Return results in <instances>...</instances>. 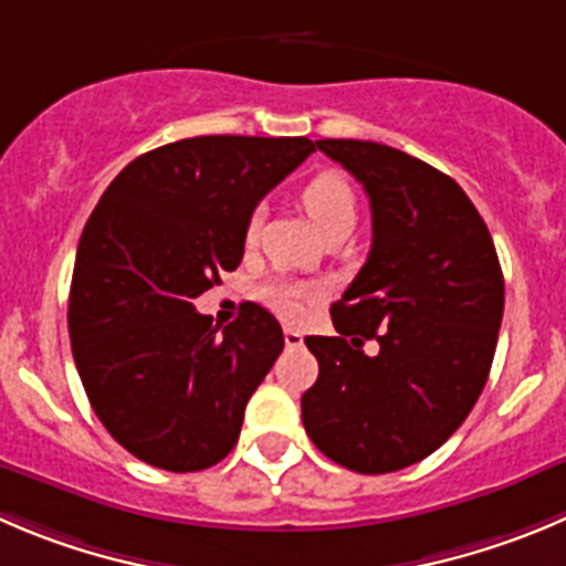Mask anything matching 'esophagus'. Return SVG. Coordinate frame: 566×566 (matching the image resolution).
<instances>
[{
  "label": "esophagus",
  "mask_w": 566,
  "mask_h": 566,
  "mask_svg": "<svg viewBox=\"0 0 566 566\" xmlns=\"http://www.w3.org/2000/svg\"><path fill=\"white\" fill-rule=\"evenodd\" d=\"M283 342H286V347H303V333L294 331V327H286L283 331Z\"/></svg>",
  "instance_id": "esophagus-1"
}]
</instances>
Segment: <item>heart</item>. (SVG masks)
Listing matches in <instances>:
<instances>
[{
    "label": "heart",
    "mask_w": 566,
    "mask_h": 566,
    "mask_svg": "<svg viewBox=\"0 0 566 566\" xmlns=\"http://www.w3.org/2000/svg\"><path fill=\"white\" fill-rule=\"evenodd\" d=\"M300 199H303V208L308 211L311 222H314V228L319 230L322 235H327L336 228H353L355 193L353 188H349V182L344 180V175H338V171H316V175L303 186ZM258 228H261V217L252 213L244 230L247 244H255ZM258 294H261V300L274 311V314L294 319V316H300V311L305 308V300L311 297V289L292 283V280H266Z\"/></svg>",
    "instance_id": "heart-1"
}]
</instances>
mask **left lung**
I'll list each match as a JSON object with an SVG mask.
<instances>
[{"mask_svg": "<svg viewBox=\"0 0 566 566\" xmlns=\"http://www.w3.org/2000/svg\"><path fill=\"white\" fill-rule=\"evenodd\" d=\"M364 186L373 250L308 336L319 378L303 395L311 441L360 475L411 467L459 430L486 386L503 319V272L464 188L395 147L322 138ZM375 340L378 354H364Z\"/></svg>", "mask_w": 566, "mask_h": 566, "instance_id": "obj_1", "label": "left lung"}]
</instances>
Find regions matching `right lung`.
<instances>
[{"label":"right lung","mask_w":566,"mask_h":566,"mask_svg":"<svg viewBox=\"0 0 566 566\" xmlns=\"http://www.w3.org/2000/svg\"><path fill=\"white\" fill-rule=\"evenodd\" d=\"M314 142L199 136L118 171L74 261L69 338L91 408L136 459L199 472L235 448L244 408L283 349L255 303L222 333L193 300L244 258L255 206Z\"/></svg>","instance_id":"obj_1"}]
</instances>
